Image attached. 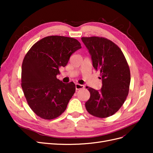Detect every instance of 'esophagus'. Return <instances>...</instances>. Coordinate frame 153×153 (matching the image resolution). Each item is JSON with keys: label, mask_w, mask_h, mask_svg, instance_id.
<instances>
[{"label": "esophagus", "mask_w": 153, "mask_h": 153, "mask_svg": "<svg viewBox=\"0 0 153 153\" xmlns=\"http://www.w3.org/2000/svg\"><path fill=\"white\" fill-rule=\"evenodd\" d=\"M75 88H76V90H79V89H84V85L79 84H75Z\"/></svg>", "instance_id": "1"}]
</instances>
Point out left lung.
<instances>
[{
    "instance_id": "obj_1",
    "label": "left lung",
    "mask_w": 153,
    "mask_h": 153,
    "mask_svg": "<svg viewBox=\"0 0 153 153\" xmlns=\"http://www.w3.org/2000/svg\"><path fill=\"white\" fill-rule=\"evenodd\" d=\"M91 55L92 66L100 72L102 87L97 91L86 87L91 96L85 102L87 112L105 118L116 113L126 100L130 84V71L124 55L117 45L102 37H83Z\"/></svg>"
}]
</instances>
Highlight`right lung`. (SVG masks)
I'll return each instance as SVG.
<instances>
[{"label":"right lung","instance_id":"right-lung-1","mask_svg":"<svg viewBox=\"0 0 153 153\" xmlns=\"http://www.w3.org/2000/svg\"><path fill=\"white\" fill-rule=\"evenodd\" d=\"M76 39L61 36L45 37L25 55L22 66V87L30 108L41 118L53 119L65 110L75 92L73 82L57 78L72 53L81 48Z\"/></svg>","mask_w":153,"mask_h":153}]
</instances>
